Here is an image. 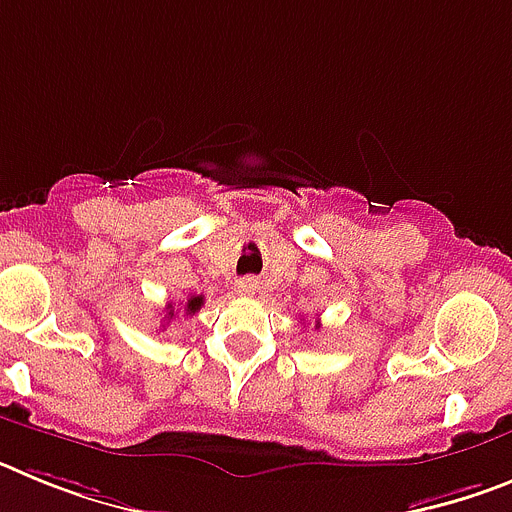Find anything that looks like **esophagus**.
<instances>
[{
    "label": "esophagus",
    "mask_w": 512,
    "mask_h": 512,
    "mask_svg": "<svg viewBox=\"0 0 512 512\" xmlns=\"http://www.w3.org/2000/svg\"><path fill=\"white\" fill-rule=\"evenodd\" d=\"M235 289H238V295H243V297H253L256 295V289H259V282H256V279H241V282L235 284Z\"/></svg>",
    "instance_id": "obj_1"
}]
</instances>
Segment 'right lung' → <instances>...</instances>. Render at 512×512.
I'll use <instances>...</instances> for the list:
<instances>
[{
    "instance_id": "obj_1",
    "label": "right lung",
    "mask_w": 512,
    "mask_h": 512,
    "mask_svg": "<svg viewBox=\"0 0 512 512\" xmlns=\"http://www.w3.org/2000/svg\"><path fill=\"white\" fill-rule=\"evenodd\" d=\"M202 305H205V297H202V295H194V297H189L187 305H184V310H187V315H192V312L200 310ZM166 315H169V318H174V307L169 305V312H166Z\"/></svg>"
}]
</instances>
